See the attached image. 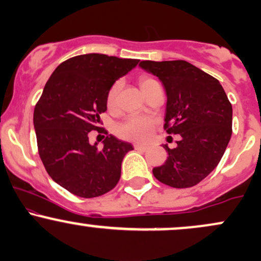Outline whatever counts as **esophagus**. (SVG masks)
<instances>
[{
    "mask_svg": "<svg viewBox=\"0 0 261 261\" xmlns=\"http://www.w3.org/2000/svg\"><path fill=\"white\" fill-rule=\"evenodd\" d=\"M135 149H139V151H146L148 147L146 145H141V143H135L134 145Z\"/></svg>",
    "mask_w": 261,
    "mask_h": 261,
    "instance_id": "esophagus-1",
    "label": "esophagus"
}]
</instances>
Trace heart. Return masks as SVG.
<instances>
[{"instance_id": "obj_1", "label": "heart", "mask_w": 261, "mask_h": 261, "mask_svg": "<svg viewBox=\"0 0 261 261\" xmlns=\"http://www.w3.org/2000/svg\"><path fill=\"white\" fill-rule=\"evenodd\" d=\"M140 87L142 89L143 94L151 88L152 86L157 85V81L152 77L143 76L141 77ZM120 89V82H115L110 87L109 92L107 95V106L109 109H114L116 107V100H118V93ZM155 124L157 121L151 116L145 115H130L125 119L124 121L120 122L116 127V134L121 139L127 141H135V142H143L151 136L153 133Z\"/></svg>"}]
</instances>
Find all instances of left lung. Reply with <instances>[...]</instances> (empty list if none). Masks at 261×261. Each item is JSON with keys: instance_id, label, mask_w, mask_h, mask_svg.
Masks as SVG:
<instances>
[{"instance_id": "1", "label": "left lung", "mask_w": 261, "mask_h": 261, "mask_svg": "<svg viewBox=\"0 0 261 261\" xmlns=\"http://www.w3.org/2000/svg\"><path fill=\"white\" fill-rule=\"evenodd\" d=\"M167 93L164 130L179 135L176 147L164 146L168 157L153 168L157 180L172 188H190L220 163L232 135V104L215 77L184 60L141 61Z\"/></svg>"}]
</instances>
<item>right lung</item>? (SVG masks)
<instances>
[{"label":"right lung","mask_w":261,"mask_h":261,"mask_svg":"<svg viewBox=\"0 0 261 261\" xmlns=\"http://www.w3.org/2000/svg\"><path fill=\"white\" fill-rule=\"evenodd\" d=\"M139 61L103 54L73 56L56 67L44 87L33 118L38 152L47 174L73 195H104L120 179L121 162L134 148L99 127L100 114L110 87ZM95 129L107 135L100 151L89 142Z\"/></svg>","instance_id":"right-lung-1"}]
</instances>
